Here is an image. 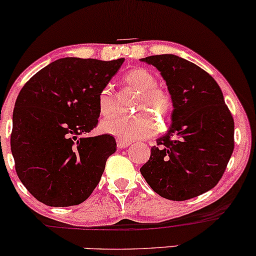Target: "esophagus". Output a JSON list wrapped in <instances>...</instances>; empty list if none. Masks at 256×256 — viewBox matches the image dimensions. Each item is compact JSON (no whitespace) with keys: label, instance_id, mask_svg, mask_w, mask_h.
<instances>
[{"label":"esophagus","instance_id":"obj_1","mask_svg":"<svg viewBox=\"0 0 256 256\" xmlns=\"http://www.w3.org/2000/svg\"><path fill=\"white\" fill-rule=\"evenodd\" d=\"M131 144V142H128V140H116V146H118L119 149H125L128 148V146Z\"/></svg>","mask_w":256,"mask_h":256}]
</instances>
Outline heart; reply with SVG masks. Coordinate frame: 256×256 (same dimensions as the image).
Here are the masks:
<instances>
[{
  "label": "heart",
  "mask_w": 256,
  "mask_h": 256,
  "mask_svg": "<svg viewBox=\"0 0 256 256\" xmlns=\"http://www.w3.org/2000/svg\"><path fill=\"white\" fill-rule=\"evenodd\" d=\"M122 82L126 86L138 91L134 101V110H144L136 116H114L102 120L100 128L107 134L124 140H142L156 134L158 124L154 116H160L164 122L168 119L172 110L171 95L164 88L156 85V78L146 68H132L125 73ZM98 107L101 116H110L114 112V98L110 88L100 92Z\"/></svg>",
  "instance_id": "obj_1"
}]
</instances>
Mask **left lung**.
Segmentation results:
<instances>
[{
  "instance_id": "1",
  "label": "left lung",
  "mask_w": 256,
  "mask_h": 256,
  "mask_svg": "<svg viewBox=\"0 0 256 256\" xmlns=\"http://www.w3.org/2000/svg\"><path fill=\"white\" fill-rule=\"evenodd\" d=\"M140 61L160 71L173 104L172 124L140 173L167 200L196 198L218 184L234 152L231 112L218 83L198 64L172 54Z\"/></svg>"
}]
</instances>
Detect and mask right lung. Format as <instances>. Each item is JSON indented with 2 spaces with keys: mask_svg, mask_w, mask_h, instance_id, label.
Here are the masks:
<instances>
[{
  "mask_svg": "<svg viewBox=\"0 0 256 256\" xmlns=\"http://www.w3.org/2000/svg\"><path fill=\"white\" fill-rule=\"evenodd\" d=\"M122 62L58 58L20 90L10 149L18 177L42 204H79L98 184L106 161L116 150V140L82 136L98 125V95Z\"/></svg>",
  "mask_w": 256,
  "mask_h": 256,
  "instance_id": "1",
  "label": "right lung"
}]
</instances>
